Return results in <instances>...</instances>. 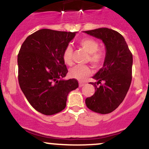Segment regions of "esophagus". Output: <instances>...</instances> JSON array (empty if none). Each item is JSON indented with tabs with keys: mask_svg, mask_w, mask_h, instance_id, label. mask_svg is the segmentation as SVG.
Returning a JSON list of instances; mask_svg holds the SVG:
<instances>
[{
	"mask_svg": "<svg viewBox=\"0 0 149 149\" xmlns=\"http://www.w3.org/2000/svg\"><path fill=\"white\" fill-rule=\"evenodd\" d=\"M85 85V83H81V82H80V83H79V87H80V88H81V87H83V86H84Z\"/></svg>",
	"mask_w": 149,
	"mask_h": 149,
	"instance_id": "obj_1",
	"label": "esophagus"
}]
</instances>
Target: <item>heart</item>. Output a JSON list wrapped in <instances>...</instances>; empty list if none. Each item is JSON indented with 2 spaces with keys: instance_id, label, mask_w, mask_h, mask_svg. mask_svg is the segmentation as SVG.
Masks as SVG:
<instances>
[{
  "instance_id": "b5f03b06",
  "label": "heart",
  "mask_w": 149,
  "mask_h": 149,
  "mask_svg": "<svg viewBox=\"0 0 149 149\" xmlns=\"http://www.w3.org/2000/svg\"><path fill=\"white\" fill-rule=\"evenodd\" d=\"M78 44L83 49L89 54L88 60L92 66L99 67L102 64L104 55L102 52L98 51L99 43L94 39L90 38H85L81 39ZM63 60L67 65L72 64L73 49L71 46H67L64 49L62 54ZM69 74L71 77L79 81H84L91 74V69L85 65H76L70 69Z\"/></svg>"
}]
</instances>
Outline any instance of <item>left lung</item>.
Wrapping results in <instances>:
<instances>
[{
	"mask_svg": "<svg viewBox=\"0 0 149 149\" xmlns=\"http://www.w3.org/2000/svg\"><path fill=\"white\" fill-rule=\"evenodd\" d=\"M84 33L102 40L106 49L103 66L92 77L97 82L90 83L96 91L85 104L92 111L109 113L122 103L130 86L132 54L124 37L116 31L100 28ZM101 81L104 85L97 86Z\"/></svg>",
	"mask_w": 149,
	"mask_h": 149,
	"instance_id": "1",
	"label": "left lung"
}]
</instances>
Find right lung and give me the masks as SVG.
<instances>
[{
	"mask_svg": "<svg viewBox=\"0 0 149 149\" xmlns=\"http://www.w3.org/2000/svg\"><path fill=\"white\" fill-rule=\"evenodd\" d=\"M78 32L43 29L29 36L17 57L20 88L31 105L44 115L65 109L69 93L78 88L76 79L65 80L64 49Z\"/></svg>",
	"mask_w": 149,
	"mask_h": 149,
	"instance_id": "obj_1",
	"label": "right lung"
}]
</instances>
